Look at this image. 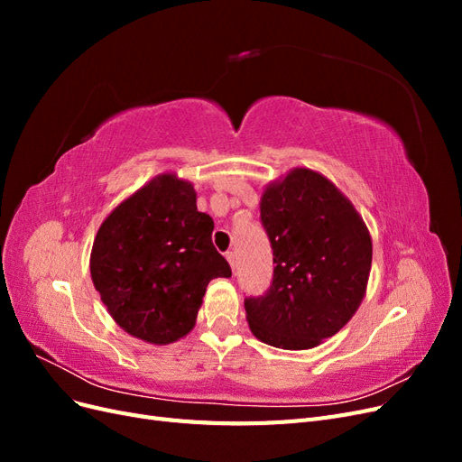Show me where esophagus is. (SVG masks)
Instances as JSON below:
<instances>
[{"label": "esophagus", "instance_id": "esophagus-1", "mask_svg": "<svg viewBox=\"0 0 462 462\" xmlns=\"http://www.w3.org/2000/svg\"><path fill=\"white\" fill-rule=\"evenodd\" d=\"M226 258H227V262H229L231 268L235 270V254H233V253H227V254H226Z\"/></svg>", "mask_w": 462, "mask_h": 462}]
</instances>
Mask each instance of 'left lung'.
I'll return each mask as SVG.
<instances>
[{"mask_svg": "<svg viewBox=\"0 0 462 462\" xmlns=\"http://www.w3.org/2000/svg\"><path fill=\"white\" fill-rule=\"evenodd\" d=\"M260 217L273 248V282L246 299L256 339L285 351L314 348L351 319L366 295L372 236L328 177L295 167L263 187Z\"/></svg>", "mask_w": 462, "mask_h": 462, "instance_id": "obj_1", "label": "left lung"}]
</instances>
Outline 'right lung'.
Listing matches in <instances>:
<instances>
[{"label":"right lung","mask_w":462,"mask_h":462,"mask_svg":"<svg viewBox=\"0 0 462 462\" xmlns=\"http://www.w3.org/2000/svg\"><path fill=\"white\" fill-rule=\"evenodd\" d=\"M214 219L187 179L165 171L111 209L94 236L90 275L116 324L170 345L187 337L208 283L231 268L212 245Z\"/></svg>","instance_id":"add662e5"}]
</instances>
